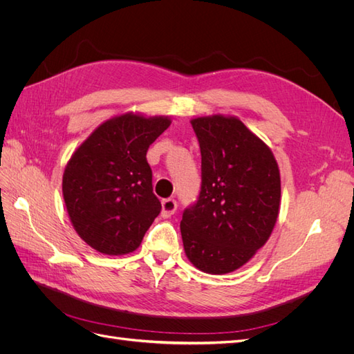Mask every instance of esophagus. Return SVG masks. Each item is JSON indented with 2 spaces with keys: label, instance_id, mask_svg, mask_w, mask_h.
<instances>
[{
  "label": "esophagus",
  "instance_id": "1",
  "mask_svg": "<svg viewBox=\"0 0 354 354\" xmlns=\"http://www.w3.org/2000/svg\"><path fill=\"white\" fill-rule=\"evenodd\" d=\"M176 209H177L176 199H171V198L164 199L162 201V211H160V216H162L164 218H168V217L173 216V214L176 212Z\"/></svg>",
  "mask_w": 354,
  "mask_h": 354
}]
</instances>
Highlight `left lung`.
<instances>
[{"label":"left lung","instance_id":"obj_1","mask_svg":"<svg viewBox=\"0 0 354 354\" xmlns=\"http://www.w3.org/2000/svg\"><path fill=\"white\" fill-rule=\"evenodd\" d=\"M201 147V192L180 223L199 270L239 269L270 238L281 202L279 167L269 147L234 116L192 120Z\"/></svg>","mask_w":354,"mask_h":354}]
</instances>
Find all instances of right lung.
I'll return each mask as SVG.
<instances>
[{
    "instance_id": "add662e5",
    "label": "right lung",
    "mask_w": 354,
    "mask_h": 354,
    "mask_svg": "<svg viewBox=\"0 0 354 354\" xmlns=\"http://www.w3.org/2000/svg\"><path fill=\"white\" fill-rule=\"evenodd\" d=\"M165 116L125 113L95 128L63 173V199L72 226L91 248L133 252L160 212L147 149L169 127Z\"/></svg>"
}]
</instances>
